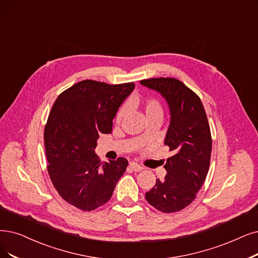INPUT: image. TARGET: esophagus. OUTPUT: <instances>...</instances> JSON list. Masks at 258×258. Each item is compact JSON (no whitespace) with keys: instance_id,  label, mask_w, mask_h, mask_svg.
<instances>
[{"instance_id":"esophagus-1","label":"esophagus","mask_w":258,"mask_h":258,"mask_svg":"<svg viewBox=\"0 0 258 258\" xmlns=\"http://www.w3.org/2000/svg\"><path fill=\"white\" fill-rule=\"evenodd\" d=\"M129 168L131 170H133V171H137V172L143 170V167L141 166V165H139L138 163H135V162H130L129 163Z\"/></svg>"}]
</instances>
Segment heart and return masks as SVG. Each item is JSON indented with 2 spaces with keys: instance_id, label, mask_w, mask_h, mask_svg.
<instances>
[{
  "instance_id": "1",
  "label": "heart",
  "mask_w": 258,
  "mask_h": 258,
  "mask_svg": "<svg viewBox=\"0 0 258 258\" xmlns=\"http://www.w3.org/2000/svg\"><path fill=\"white\" fill-rule=\"evenodd\" d=\"M131 104H136L135 100H131ZM143 109H144V112H145L146 114V117H149L151 115H154V114H163V108L160 104V101L157 100L156 98H147L144 100L143 102ZM127 113V109L126 107H121L117 113H116V116H115V121L116 123H119L122 118L125 117ZM145 140V136H142L141 137V141H144Z\"/></svg>"
}]
</instances>
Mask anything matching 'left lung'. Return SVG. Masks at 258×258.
<instances>
[{
	"label": "left lung",
	"instance_id": "8db88e82",
	"mask_svg": "<svg viewBox=\"0 0 258 258\" xmlns=\"http://www.w3.org/2000/svg\"><path fill=\"white\" fill-rule=\"evenodd\" d=\"M141 84L167 101L170 123L164 144L173 153L164 165L167 174L157 179L145 198L162 213L179 212L195 200L209 172L212 136L207 113L200 97L176 78L144 79Z\"/></svg>",
	"mask_w": 258,
	"mask_h": 258
}]
</instances>
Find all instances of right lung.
<instances>
[{"mask_svg": "<svg viewBox=\"0 0 258 258\" xmlns=\"http://www.w3.org/2000/svg\"><path fill=\"white\" fill-rule=\"evenodd\" d=\"M135 86L82 80L51 107L44 128L47 171L61 198L81 211L107 203L126 171L127 159L100 163L94 149L100 133H111L113 118Z\"/></svg>", "mask_w": 258, "mask_h": 258, "instance_id": "add662e5", "label": "right lung"}]
</instances>
